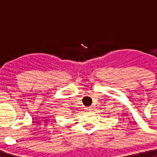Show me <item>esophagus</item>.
Returning <instances> with one entry per match:
<instances>
[{
  "mask_svg": "<svg viewBox=\"0 0 157 157\" xmlns=\"http://www.w3.org/2000/svg\"><path fill=\"white\" fill-rule=\"evenodd\" d=\"M86 110L87 112H91V111H92V108H91V107H87V108H86Z\"/></svg>",
  "mask_w": 157,
  "mask_h": 157,
  "instance_id": "34e87169",
  "label": "esophagus"
}]
</instances>
